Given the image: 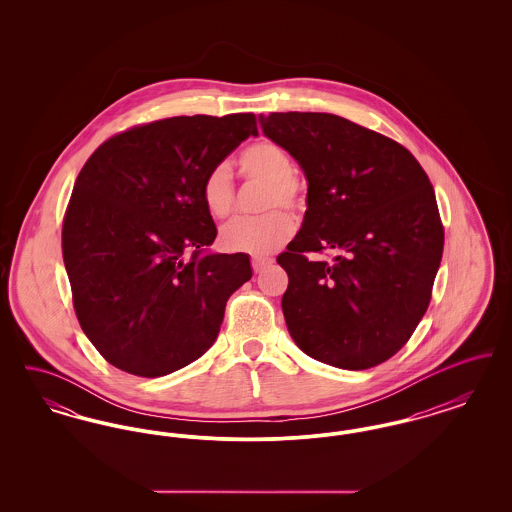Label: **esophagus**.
<instances>
[{
  "label": "esophagus",
  "instance_id": "1",
  "mask_svg": "<svg viewBox=\"0 0 512 512\" xmlns=\"http://www.w3.org/2000/svg\"><path fill=\"white\" fill-rule=\"evenodd\" d=\"M272 265V259H268V257H253V261H251V267H253V272H263L265 268L270 267Z\"/></svg>",
  "mask_w": 512,
  "mask_h": 512
}]
</instances>
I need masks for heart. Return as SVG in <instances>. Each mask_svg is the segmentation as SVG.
I'll return each instance as SVG.
<instances>
[{
    "label": "heart",
    "mask_w": 512,
    "mask_h": 512,
    "mask_svg": "<svg viewBox=\"0 0 512 512\" xmlns=\"http://www.w3.org/2000/svg\"><path fill=\"white\" fill-rule=\"evenodd\" d=\"M240 171L245 178L267 184L261 209H299L303 197L295 182V165L290 153L274 142H257L240 155ZM201 199L215 219H226L234 209V180L226 163L211 167L201 180ZM295 224L284 211H270L261 217H245L228 222L220 230V244L228 251L267 255L292 238Z\"/></svg>",
    "instance_id": "obj_1"
}]
</instances>
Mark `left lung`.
<instances>
[{"label":"left lung","mask_w":512,"mask_h":512,"mask_svg":"<svg viewBox=\"0 0 512 512\" xmlns=\"http://www.w3.org/2000/svg\"><path fill=\"white\" fill-rule=\"evenodd\" d=\"M263 134L307 178L301 230L278 265L282 311L309 357L365 370L393 357L424 317L443 253L434 188L409 149L330 113H270ZM332 248V264L309 250Z\"/></svg>","instance_id":"8db88e82"}]
</instances>
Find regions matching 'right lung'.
I'll return each instance as SVG.
<instances>
[{
	"label": "right lung",
	"instance_id": "right-lung-1",
	"mask_svg": "<svg viewBox=\"0 0 512 512\" xmlns=\"http://www.w3.org/2000/svg\"><path fill=\"white\" fill-rule=\"evenodd\" d=\"M257 134L251 113L172 117L109 138L82 167L63 261L78 322L107 363L159 378L217 340L228 297L253 270L245 253L207 251L217 226L201 180Z\"/></svg>",
	"mask_w": 512,
	"mask_h": 512
}]
</instances>
